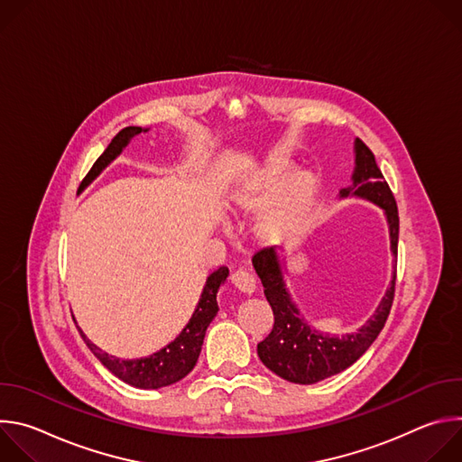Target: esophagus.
<instances>
[{
  "label": "esophagus",
  "instance_id": "esophagus-1",
  "mask_svg": "<svg viewBox=\"0 0 462 462\" xmlns=\"http://www.w3.org/2000/svg\"><path fill=\"white\" fill-rule=\"evenodd\" d=\"M230 282H232V285L239 291V292H243V294H252L254 291H255V280H254V276L252 274H248L246 271H236V273H232V276H230Z\"/></svg>",
  "mask_w": 462,
  "mask_h": 462
}]
</instances>
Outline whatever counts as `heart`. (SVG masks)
<instances>
[{"mask_svg": "<svg viewBox=\"0 0 462 462\" xmlns=\"http://www.w3.org/2000/svg\"><path fill=\"white\" fill-rule=\"evenodd\" d=\"M318 195V180L298 171L285 157H269L234 177L225 207L237 223L255 221L252 234L263 246H285L307 232Z\"/></svg>", "mask_w": 462, "mask_h": 462, "instance_id": "1", "label": "heart"}]
</instances>
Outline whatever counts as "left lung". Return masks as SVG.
<instances>
[{
  "label": "left lung",
  "instance_id": "left-lung-1",
  "mask_svg": "<svg viewBox=\"0 0 462 462\" xmlns=\"http://www.w3.org/2000/svg\"><path fill=\"white\" fill-rule=\"evenodd\" d=\"M358 197L383 210L391 254L397 257L399 248V210L397 201L376 166L374 155L360 141H355V170L351 184L340 189V199ZM252 265L265 289L267 301L274 312L271 335L257 344V356L273 373L294 383H316L353 365L376 340L389 316L397 271L393 265L391 283L378 303L374 314L356 333L331 337L316 331L301 316L287 289L283 276V255L276 248H263L252 257Z\"/></svg>",
  "mask_w": 462,
  "mask_h": 462
}]
</instances>
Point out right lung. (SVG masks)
Wrapping results in <instances>:
<instances>
[{
    "label": "right lung",
    "instance_id": "1",
    "mask_svg": "<svg viewBox=\"0 0 462 462\" xmlns=\"http://www.w3.org/2000/svg\"><path fill=\"white\" fill-rule=\"evenodd\" d=\"M143 131L146 134L148 129H143L139 125L124 127L120 134L111 141V144L106 148V152L97 159V162L93 164V168L89 170L86 179L82 180L80 189L88 188L102 173V170H106L122 153V150L129 144V141L135 135L143 134ZM226 278H228L226 267H219L207 278L199 303H197L189 321L184 325V328L177 335V338L173 342H170L168 346H164L162 349H159L157 353H153L150 356H143V358H135V360H122L113 355H107L106 351H102L100 347L91 344V340H88L82 328L79 325L77 327L80 331V337L91 349V353L116 378H120L122 382H125L129 385L139 387V389L166 387V385H171V383L182 380L195 367L197 358H199V355H201L207 328L219 310L217 291L226 282Z\"/></svg>",
    "mask_w": 462,
    "mask_h": 462
}]
</instances>
